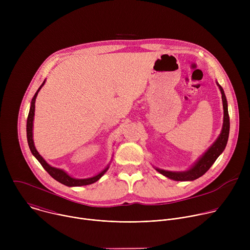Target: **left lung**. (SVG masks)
Wrapping results in <instances>:
<instances>
[{
  "instance_id": "8db88e82",
  "label": "left lung",
  "mask_w": 250,
  "mask_h": 250,
  "mask_svg": "<svg viewBox=\"0 0 250 250\" xmlns=\"http://www.w3.org/2000/svg\"><path fill=\"white\" fill-rule=\"evenodd\" d=\"M217 85L219 86L220 91L222 93L223 106H224V123H223V128H222L221 134L219 135L217 140L213 142L212 146L187 171L173 172V171H167V170L155 168L156 171H158L160 174L164 175L165 177L169 178V179H172L175 181H193L198 179L199 177L203 176L210 168V166L215 163L217 158L225 150L228 144L229 134V116L228 111V101H227L224 89L219 83H217Z\"/></svg>"
}]
</instances>
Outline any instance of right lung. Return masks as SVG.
Here are the masks:
<instances>
[{"label": "right lung", "instance_id": "1", "mask_svg": "<svg viewBox=\"0 0 250 250\" xmlns=\"http://www.w3.org/2000/svg\"><path fill=\"white\" fill-rule=\"evenodd\" d=\"M45 80L43 81V83L42 84V86L39 88V90L37 91V93L34 94L31 103H30V109H29V113H28V117H27V122H26V136H27V144L29 146V149L32 153V155L39 160V162L42 164V166L46 170V172L55 179L56 181H58L59 183L68 186V187H78V186H84V185H90L93 184L95 182H97L100 178L106 172V170L109 169L110 166H106L102 172H100L99 174H97L94 177L91 178H86V179H76V178L71 177L70 175H68L65 171H63L62 169L59 168H55L50 166L44 159L43 157L38 152L37 148L34 146V142H33V138H32V129H33V117H34V108H35V99H37V96L40 92V90L42 89V87L44 85Z\"/></svg>", "mask_w": 250, "mask_h": 250}]
</instances>
